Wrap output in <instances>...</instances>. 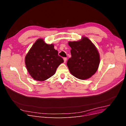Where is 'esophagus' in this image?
Wrapping results in <instances>:
<instances>
[{
  "label": "esophagus",
  "mask_w": 126,
  "mask_h": 126,
  "mask_svg": "<svg viewBox=\"0 0 126 126\" xmlns=\"http://www.w3.org/2000/svg\"><path fill=\"white\" fill-rule=\"evenodd\" d=\"M66 60H67V59H66V57H64V58H63V61H64V63L66 62Z\"/></svg>",
  "instance_id": "1"
}]
</instances>
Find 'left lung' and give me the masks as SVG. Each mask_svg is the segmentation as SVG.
<instances>
[{
  "mask_svg": "<svg viewBox=\"0 0 126 126\" xmlns=\"http://www.w3.org/2000/svg\"><path fill=\"white\" fill-rule=\"evenodd\" d=\"M71 47V57L67 65L72 75L81 80L88 79L98 68L99 52L93 43L86 37L78 41L69 42Z\"/></svg>",
  "mask_w": 126,
  "mask_h": 126,
  "instance_id": "1",
  "label": "left lung"
}]
</instances>
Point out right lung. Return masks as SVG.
Masks as SVG:
<instances>
[{
    "mask_svg": "<svg viewBox=\"0 0 126 126\" xmlns=\"http://www.w3.org/2000/svg\"><path fill=\"white\" fill-rule=\"evenodd\" d=\"M63 58L58 55L53 44H47L39 39L33 45L25 57L27 69L36 80L45 81L52 76L62 63Z\"/></svg>",
    "mask_w": 126,
    "mask_h": 126,
    "instance_id": "obj_1",
    "label": "right lung"
}]
</instances>
